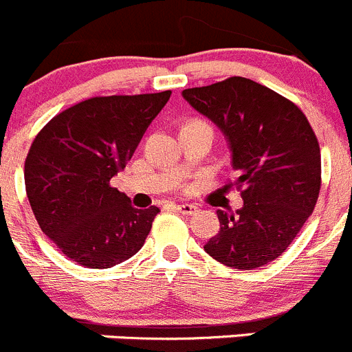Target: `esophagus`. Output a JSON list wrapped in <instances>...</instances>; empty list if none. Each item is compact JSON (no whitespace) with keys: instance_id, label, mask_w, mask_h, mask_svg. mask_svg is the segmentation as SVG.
Instances as JSON below:
<instances>
[{"instance_id":"34e87169","label":"esophagus","mask_w":352,"mask_h":352,"mask_svg":"<svg viewBox=\"0 0 352 352\" xmlns=\"http://www.w3.org/2000/svg\"><path fill=\"white\" fill-rule=\"evenodd\" d=\"M175 210L184 215H192L195 212H198V206L191 205V203H180V205H175Z\"/></svg>"}]
</instances>
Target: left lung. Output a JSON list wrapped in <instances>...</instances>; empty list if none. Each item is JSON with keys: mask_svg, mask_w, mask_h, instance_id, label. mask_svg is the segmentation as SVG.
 Here are the masks:
<instances>
[{"mask_svg": "<svg viewBox=\"0 0 352 352\" xmlns=\"http://www.w3.org/2000/svg\"><path fill=\"white\" fill-rule=\"evenodd\" d=\"M224 133L243 206L217 210L221 231L205 252L234 269L280 257L313 213L321 187V154L309 121L294 102L246 78L182 91Z\"/></svg>", "mask_w": 352, "mask_h": 352, "instance_id": "8db88e82", "label": "left lung"}]
</instances>
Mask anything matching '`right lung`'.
I'll return each instance as SVG.
<instances>
[{"label": "right lung", "instance_id": "right-lung-1", "mask_svg": "<svg viewBox=\"0 0 352 352\" xmlns=\"http://www.w3.org/2000/svg\"><path fill=\"white\" fill-rule=\"evenodd\" d=\"M172 91L94 97L52 118L24 166L39 228L65 257L107 269L142 248L160 210L133 208L109 180L126 166Z\"/></svg>", "mask_w": 352, "mask_h": 352}]
</instances>
